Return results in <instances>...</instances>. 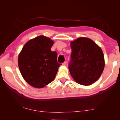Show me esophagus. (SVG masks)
Segmentation results:
<instances>
[{
	"instance_id": "34e87169",
	"label": "esophagus",
	"mask_w": 120,
	"mask_h": 120,
	"mask_svg": "<svg viewBox=\"0 0 120 120\" xmlns=\"http://www.w3.org/2000/svg\"><path fill=\"white\" fill-rule=\"evenodd\" d=\"M63 65H67V62H64V63H63Z\"/></svg>"
}]
</instances>
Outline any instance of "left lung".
Masks as SVG:
<instances>
[{"label": "left lung", "mask_w": 120, "mask_h": 120, "mask_svg": "<svg viewBox=\"0 0 120 120\" xmlns=\"http://www.w3.org/2000/svg\"><path fill=\"white\" fill-rule=\"evenodd\" d=\"M70 74L77 83L88 86L101 76L104 68V54L96 42L87 38H79L70 42Z\"/></svg>", "instance_id": "left-lung-1"}]
</instances>
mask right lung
<instances>
[{
	"instance_id": "1",
	"label": "right lung",
	"mask_w": 120,
	"mask_h": 120,
	"mask_svg": "<svg viewBox=\"0 0 120 120\" xmlns=\"http://www.w3.org/2000/svg\"><path fill=\"white\" fill-rule=\"evenodd\" d=\"M53 41L40 35L29 40L21 50L18 64L26 81L35 88H42L55 79L60 64L57 53L51 48Z\"/></svg>"
}]
</instances>
